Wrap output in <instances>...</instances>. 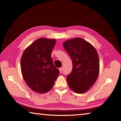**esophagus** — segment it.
<instances>
[{
    "mask_svg": "<svg viewBox=\"0 0 121 121\" xmlns=\"http://www.w3.org/2000/svg\"><path fill=\"white\" fill-rule=\"evenodd\" d=\"M59 71H60V73H62V68H60L59 69Z\"/></svg>",
    "mask_w": 121,
    "mask_h": 121,
    "instance_id": "34e87169",
    "label": "esophagus"
}]
</instances>
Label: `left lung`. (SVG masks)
Returning a JSON list of instances; mask_svg holds the SVG:
<instances>
[{
  "label": "left lung",
  "instance_id": "obj_1",
  "mask_svg": "<svg viewBox=\"0 0 121 121\" xmlns=\"http://www.w3.org/2000/svg\"><path fill=\"white\" fill-rule=\"evenodd\" d=\"M63 46L72 59V71L67 76L69 86L77 93H84L94 84L99 75L97 51L81 38L65 41Z\"/></svg>",
  "mask_w": 121,
  "mask_h": 121
}]
</instances>
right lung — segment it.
Here are the masks:
<instances>
[{
    "instance_id": "add662e5",
    "label": "right lung",
    "mask_w": 121,
    "mask_h": 121,
    "mask_svg": "<svg viewBox=\"0 0 121 121\" xmlns=\"http://www.w3.org/2000/svg\"><path fill=\"white\" fill-rule=\"evenodd\" d=\"M56 43V40L53 39L39 38L22 54V76L28 86L37 93H44L52 89L60 73L51 58Z\"/></svg>"
}]
</instances>
